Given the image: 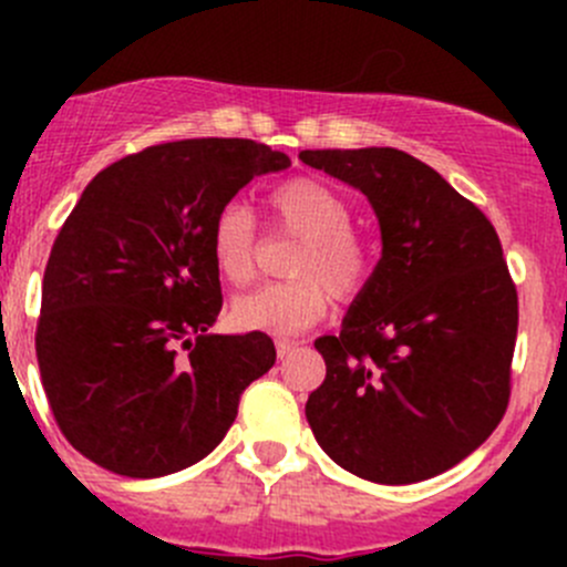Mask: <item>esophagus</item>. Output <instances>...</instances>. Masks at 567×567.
I'll return each instance as SVG.
<instances>
[{"label": "esophagus", "mask_w": 567, "mask_h": 567, "mask_svg": "<svg viewBox=\"0 0 567 567\" xmlns=\"http://www.w3.org/2000/svg\"><path fill=\"white\" fill-rule=\"evenodd\" d=\"M299 346H301V342H293V340H277L279 359H285V357H290L293 351H299Z\"/></svg>", "instance_id": "1"}]
</instances>
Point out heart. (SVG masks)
<instances>
[{
    "label": "heart",
    "instance_id": "obj_1",
    "mask_svg": "<svg viewBox=\"0 0 567 567\" xmlns=\"http://www.w3.org/2000/svg\"><path fill=\"white\" fill-rule=\"evenodd\" d=\"M277 230L301 238L290 260L293 282L260 285L233 301V320L241 329L288 337L316 326L329 301H353L375 271L370 244L351 230V203L318 177H290L266 197ZM210 255L233 285L255 274L257 225L247 205L227 203L210 225Z\"/></svg>",
    "mask_w": 567,
    "mask_h": 567
}]
</instances>
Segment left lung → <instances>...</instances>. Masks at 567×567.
Here are the masks:
<instances>
[{
    "instance_id": "8db88e82",
    "label": "left lung",
    "mask_w": 567,
    "mask_h": 567,
    "mask_svg": "<svg viewBox=\"0 0 567 567\" xmlns=\"http://www.w3.org/2000/svg\"><path fill=\"white\" fill-rule=\"evenodd\" d=\"M359 188L381 260L340 334L307 422L337 466L370 483L436 477L494 433L511 400L518 293L494 225L436 169L394 147L301 151Z\"/></svg>"
}]
</instances>
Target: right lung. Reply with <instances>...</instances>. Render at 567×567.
Segmentation results:
<instances>
[{
  "label": "right lung",
  "instance_id": "obj_1",
  "mask_svg": "<svg viewBox=\"0 0 567 567\" xmlns=\"http://www.w3.org/2000/svg\"><path fill=\"white\" fill-rule=\"evenodd\" d=\"M285 167L260 142L210 136L145 147L87 183L45 262L35 331L51 414L84 458L164 477L230 431L277 351L262 331H208L221 310L210 225Z\"/></svg>",
  "mask_w": 567,
  "mask_h": 567
}]
</instances>
